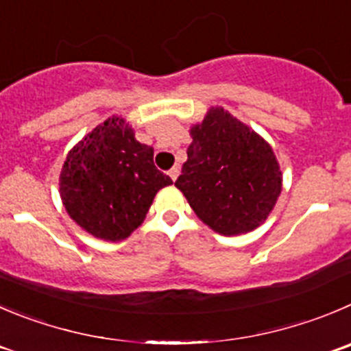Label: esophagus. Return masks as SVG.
I'll use <instances>...</instances> for the list:
<instances>
[{"instance_id": "esophagus-1", "label": "esophagus", "mask_w": 351, "mask_h": 351, "mask_svg": "<svg viewBox=\"0 0 351 351\" xmlns=\"http://www.w3.org/2000/svg\"><path fill=\"white\" fill-rule=\"evenodd\" d=\"M169 176H170V179H172V181H176V179H178V176H179V167H172V169L169 170Z\"/></svg>"}]
</instances>
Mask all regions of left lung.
Here are the masks:
<instances>
[{
    "instance_id": "8db88e82",
    "label": "left lung",
    "mask_w": 351,
    "mask_h": 351,
    "mask_svg": "<svg viewBox=\"0 0 351 351\" xmlns=\"http://www.w3.org/2000/svg\"><path fill=\"white\" fill-rule=\"evenodd\" d=\"M191 138L176 186L196 215L223 236L258 228L281 195L272 148L223 108L210 110Z\"/></svg>"
}]
</instances>
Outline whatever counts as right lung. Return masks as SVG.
<instances>
[{"label":"right lung","instance_id":"obj_1","mask_svg":"<svg viewBox=\"0 0 351 351\" xmlns=\"http://www.w3.org/2000/svg\"><path fill=\"white\" fill-rule=\"evenodd\" d=\"M172 179L153 163V148L136 141L129 123L112 117L66 155L60 193L69 215L105 241L125 239L145 220L153 198Z\"/></svg>","mask_w":351,"mask_h":351}]
</instances>
